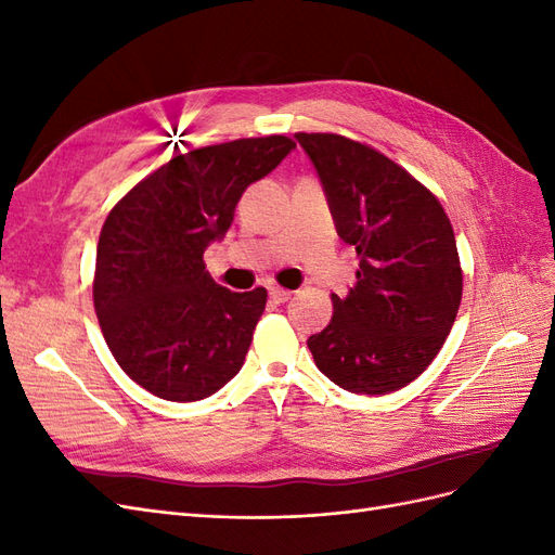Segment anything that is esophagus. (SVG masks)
<instances>
[{
    "mask_svg": "<svg viewBox=\"0 0 555 555\" xmlns=\"http://www.w3.org/2000/svg\"><path fill=\"white\" fill-rule=\"evenodd\" d=\"M268 296L273 298V304H287V300L292 298V292L282 289V287H271L268 289Z\"/></svg>",
    "mask_w": 555,
    "mask_h": 555,
    "instance_id": "34e87169",
    "label": "esophagus"
}]
</instances>
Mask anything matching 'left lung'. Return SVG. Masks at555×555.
<instances>
[{"label": "left lung", "instance_id": "8db88e82", "mask_svg": "<svg viewBox=\"0 0 555 555\" xmlns=\"http://www.w3.org/2000/svg\"><path fill=\"white\" fill-rule=\"evenodd\" d=\"M338 236L359 255L357 284L308 338L319 371L351 393L408 386L456 322L463 273L440 201L396 162L338 133H296Z\"/></svg>", "mask_w": 555, "mask_h": 555}]
</instances>
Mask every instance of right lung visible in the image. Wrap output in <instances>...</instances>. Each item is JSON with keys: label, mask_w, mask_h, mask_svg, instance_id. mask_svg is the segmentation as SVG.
I'll use <instances>...</instances> for the list:
<instances>
[{"label": "right lung", "mask_w": 555, "mask_h": 555, "mask_svg": "<svg viewBox=\"0 0 555 555\" xmlns=\"http://www.w3.org/2000/svg\"><path fill=\"white\" fill-rule=\"evenodd\" d=\"M296 143L238 139L192 150L141 180L104 222L96 245L94 310L122 371L145 391L194 402L238 375L266 289L231 292L206 271L251 182Z\"/></svg>", "instance_id": "right-lung-1"}]
</instances>
